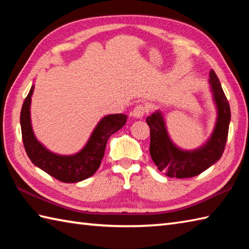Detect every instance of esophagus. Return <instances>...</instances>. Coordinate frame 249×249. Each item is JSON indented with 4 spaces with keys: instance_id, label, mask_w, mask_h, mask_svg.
Instances as JSON below:
<instances>
[{
    "instance_id": "1",
    "label": "esophagus",
    "mask_w": 249,
    "mask_h": 249,
    "mask_svg": "<svg viewBox=\"0 0 249 249\" xmlns=\"http://www.w3.org/2000/svg\"><path fill=\"white\" fill-rule=\"evenodd\" d=\"M145 112H146V109H145L144 106L138 105L134 108L133 112H131V115H133L134 118H136V119H141V118H143Z\"/></svg>"
}]
</instances>
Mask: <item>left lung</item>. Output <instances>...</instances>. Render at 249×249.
Wrapping results in <instances>:
<instances>
[{"label": "left lung", "instance_id": "obj_1", "mask_svg": "<svg viewBox=\"0 0 249 249\" xmlns=\"http://www.w3.org/2000/svg\"><path fill=\"white\" fill-rule=\"evenodd\" d=\"M209 83L217 110V119L213 133L203 145L190 151L183 150L173 143L160 110L146 118L151 133V157L158 170L169 178H184L198 176L217 162L223 155L231 119L230 106L214 71H210Z\"/></svg>", "mask_w": 249, "mask_h": 249}]
</instances>
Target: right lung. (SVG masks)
Instances as JSON below:
<instances>
[{"label":"right lung","instance_id":"1","mask_svg":"<svg viewBox=\"0 0 249 249\" xmlns=\"http://www.w3.org/2000/svg\"><path fill=\"white\" fill-rule=\"evenodd\" d=\"M33 92L34 86H32L20 113L22 141L31 161L64 183H77L92 177L102 162L109 137L123 127L127 115L119 113L104 116L94 128L87 144L78 153L72 155L55 154L36 139L32 128L31 97Z\"/></svg>","mask_w":249,"mask_h":249}]
</instances>
